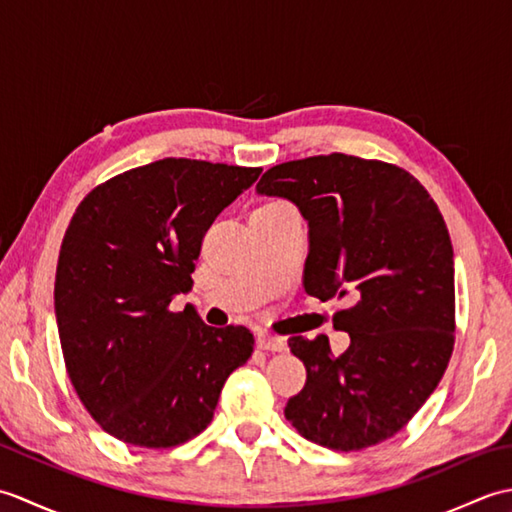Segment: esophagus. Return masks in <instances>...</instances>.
Here are the masks:
<instances>
[{
    "label": "esophagus",
    "mask_w": 512,
    "mask_h": 512,
    "mask_svg": "<svg viewBox=\"0 0 512 512\" xmlns=\"http://www.w3.org/2000/svg\"><path fill=\"white\" fill-rule=\"evenodd\" d=\"M257 345L268 352H286L288 350L286 339H281V336H275V334H268V332L257 334Z\"/></svg>",
    "instance_id": "obj_1"
}]
</instances>
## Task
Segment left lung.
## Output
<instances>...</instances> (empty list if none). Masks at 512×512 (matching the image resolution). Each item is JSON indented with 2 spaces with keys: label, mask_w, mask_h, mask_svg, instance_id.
Instances as JSON below:
<instances>
[{
  "label": "left lung",
  "mask_w": 512,
  "mask_h": 512,
  "mask_svg": "<svg viewBox=\"0 0 512 512\" xmlns=\"http://www.w3.org/2000/svg\"><path fill=\"white\" fill-rule=\"evenodd\" d=\"M257 193L290 200L308 222V295L352 301L332 317L350 334L343 354L325 334L288 341L308 378L286 418L336 451L391 438L433 394L453 352V246L438 204L405 169L345 154L277 165Z\"/></svg>",
  "instance_id": "obj_1"
}]
</instances>
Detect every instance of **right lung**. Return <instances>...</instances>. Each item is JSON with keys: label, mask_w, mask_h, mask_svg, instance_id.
Masks as SVG:
<instances>
[{"label": "right lung", "mask_w": 512, "mask_h": 512, "mask_svg": "<svg viewBox=\"0 0 512 512\" xmlns=\"http://www.w3.org/2000/svg\"><path fill=\"white\" fill-rule=\"evenodd\" d=\"M262 169L165 158L88 193L65 231L54 314L68 376L103 431L176 447L213 420L220 391L253 354L244 325L211 328L171 299L213 220Z\"/></svg>", "instance_id": "add662e5"}]
</instances>
